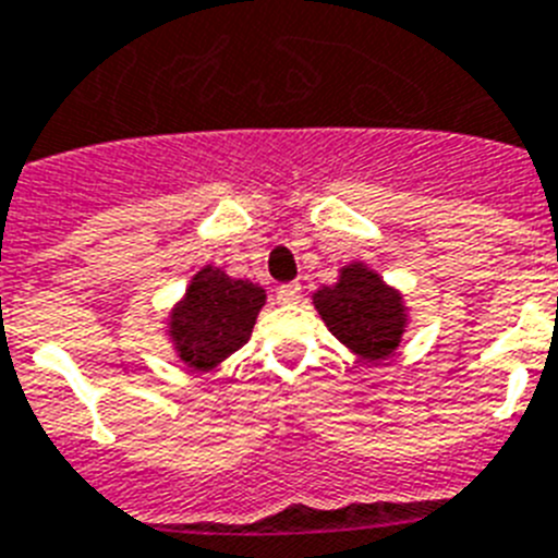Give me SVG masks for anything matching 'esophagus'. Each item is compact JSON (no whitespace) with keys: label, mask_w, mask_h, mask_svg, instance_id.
Listing matches in <instances>:
<instances>
[{"label":"esophagus","mask_w":558,"mask_h":558,"mask_svg":"<svg viewBox=\"0 0 558 558\" xmlns=\"http://www.w3.org/2000/svg\"><path fill=\"white\" fill-rule=\"evenodd\" d=\"M276 299H279L282 305H293V302H299V299H302V284L299 282L279 284V288H276Z\"/></svg>","instance_id":"1"}]
</instances>
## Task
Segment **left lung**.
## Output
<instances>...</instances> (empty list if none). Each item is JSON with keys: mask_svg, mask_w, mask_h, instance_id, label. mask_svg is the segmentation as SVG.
I'll use <instances>...</instances> for the list:
<instances>
[{"mask_svg": "<svg viewBox=\"0 0 558 558\" xmlns=\"http://www.w3.org/2000/svg\"><path fill=\"white\" fill-rule=\"evenodd\" d=\"M313 305L330 333L365 359H385L404 330L402 296L365 265H348L333 288L313 293Z\"/></svg>", "mask_w": 558, "mask_h": 558, "instance_id": "8db88e82", "label": "left lung"}]
</instances>
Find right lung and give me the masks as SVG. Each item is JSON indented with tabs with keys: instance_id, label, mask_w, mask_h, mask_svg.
<instances>
[{
	"instance_id": "1",
	"label": "right lung",
	"mask_w": 558,
	"mask_h": 558,
	"mask_svg": "<svg viewBox=\"0 0 558 558\" xmlns=\"http://www.w3.org/2000/svg\"><path fill=\"white\" fill-rule=\"evenodd\" d=\"M265 290L247 279H230L216 268L193 276L185 299L170 316V336L182 362L214 367L251 339Z\"/></svg>"
}]
</instances>
